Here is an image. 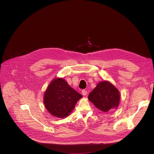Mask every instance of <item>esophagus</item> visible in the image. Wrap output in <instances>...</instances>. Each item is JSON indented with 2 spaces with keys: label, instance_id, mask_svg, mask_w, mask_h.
I'll return each instance as SVG.
<instances>
[{
  "label": "esophagus",
  "instance_id": "1",
  "mask_svg": "<svg viewBox=\"0 0 154 154\" xmlns=\"http://www.w3.org/2000/svg\"><path fill=\"white\" fill-rule=\"evenodd\" d=\"M82 95H83V96H86V95L87 94L88 92L86 91V90H82Z\"/></svg>",
  "mask_w": 154,
  "mask_h": 154
}]
</instances>
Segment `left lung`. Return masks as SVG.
Wrapping results in <instances>:
<instances>
[{"mask_svg": "<svg viewBox=\"0 0 154 154\" xmlns=\"http://www.w3.org/2000/svg\"><path fill=\"white\" fill-rule=\"evenodd\" d=\"M88 99L100 110L106 112L112 108H118L120 93L110 82L103 81L99 82L89 94Z\"/></svg>", "mask_w": 154, "mask_h": 154, "instance_id": "8db88e82", "label": "left lung"}]
</instances>
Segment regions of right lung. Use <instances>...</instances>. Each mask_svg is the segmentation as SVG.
<instances>
[{
	"label": "right lung",
	"mask_w": 154,
	"mask_h": 154,
	"mask_svg": "<svg viewBox=\"0 0 154 154\" xmlns=\"http://www.w3.org/2000/svg\"><path fill=\"white\" fill-rule=\"evenodd\" d=\"M82 95L77 92L62 78L54 79L44 96V103L53 116L63 118L72 112Z\"/></svg>",
	"instance_id": "add662e5"
}]
</instances>
